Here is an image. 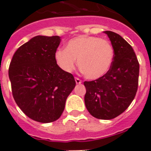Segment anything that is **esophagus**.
Listing matches in <instances>:
<instances>
[{"label": "esophagus", "instance_id": "1", "mask_svg": "<svg viewBox=\"0 0 151 151\" xmlns=\"http://www.w3.org/2000/svg\"><path fill=\"white\" fill-rule=\"evenodd\" d=\"M75 80H76V84H81L82 82V80L80 79V78H77V77H76V78H75Z\"/></svg>", "mask_w": 151, "mask_h": 151}]
</instances>
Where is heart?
<instances>
[{
	"instance_id": "obj_1",
	"label": "heart",
	"mask_w": 151,
	"mask_h": 151,
	"mask_svg": "<svg viewBox=\"0 0 151 151\" xmlns=\"http://www.w3.org/2000/svg\"><path fill=\"white\" fill-rule=\"evenodd\" d=\"M115 52L110 41L96 36L79 35L69 40L66 49L56 50L54 58L57 65L66 73H71L78 65L84 76L97 79L111 69Z\"/></svg>"
}]
</instances>
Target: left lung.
Masks as SVG:
<instances>
[{"instance_id": "1", "label": "left lung", "mask_w": 151, "mask_h": 151, "mask_svg": "<svg viewBox=\"0 0 151 151\" xmlns=\"http://www.w3.org/2000/svg\"><path fill=\"white\" fill-rule=\"evenodd\" d=\"M114 49L111 69L105 76L84 82L85 103L91 115L112 119L123 113L135 97L138 86L139 63L134 50L119 35L105 31Z\"/></svg>"}]
</instances>
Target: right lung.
Wrapping results in <instances>:
<instances>
[{
    "label": "right lung",
    "instance_id": "obj_1",
    "mask_svg": "<svg viewBox=\"0 0 151 151\" xmlns=\"http://www.w3.org/2000/svg\"><path fill=\"white\" fill-rule=\"evenodd\" d=\"M59 36L38 35L17 49L9 67L12 94L28 117L42 123L56 121L76 86L74 76L59 67L54 54Z\"/></svg>",
    "mask_w": 151,
    "mask_h": 151
}]
</instances>
